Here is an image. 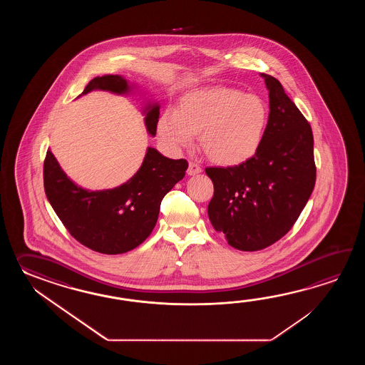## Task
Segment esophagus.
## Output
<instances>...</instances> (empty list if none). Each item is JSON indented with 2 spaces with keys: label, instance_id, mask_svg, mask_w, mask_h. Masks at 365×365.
<instances>
[{
  "label": "esophagus",
  "instance_id": "obj_1",
  "mask_svg": "<svg viewBox=\"0 0 365 365\" xmlns=\"http://www.w3.org/2000/svg\"><path fill=\"white\" fill-rule=\"evenodd\" d=\"M202 168L200 164L194 163V162H189V167H187V175L189 176H194L201 173Z\"/></svg>",
  "mask_w": 365,
  "mask_h": 365
}]
</instances>
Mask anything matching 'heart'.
<instances>
[{
	"label": "heart",
	"instance_id": "1",
	"mask_svg": "<svg viewBox=\"0 0 365 365\" xmlns=\"http://www.w3.org/2000/svg\"><path fill=\"white\" fill-rule=\"evenodd\" d=\"M269 124V109L256 95L225 86L194 90L158 121V135L172 150L189 148L194 134L210 160L239 165L256 155Z\"/></svg>",
	"mask_w": 365,
	"mask_h": 365
}]
</instances>
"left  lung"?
Returning <instances> with one entry per match:
<instances>
[{"instance_id": "obj_1", "label": "left lung", "mask_w": 365, "mask_h": 365, "mask_svg": "<svg viewBox=\"0 0 365 365\" xmlns=\"http://www.w3.org/2000/svg\"><path fill=\"white\" fill-rule=\"evenodd\" d=\"M269 90V124L256 155L235 167H210L214 184L210 222L244 252L267 248L300 217L316 184L309 123L277 78L261 74Z\"/></svg>"}]
</instances>
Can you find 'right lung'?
<instances>
[{
	"label": "right lung",
	"instance_id": "add662e5",
	"mask_svg": "<svg viewBox=\"0 0 365 365\" xmlns=\"http://www.w3.org/2000/svg\"><path fill=\"white\" fill-rule=\"evenodd\" d=\"M93 90L129 93L121 76L93 78L82 95ZM159 106L146 108L145 124L156 134ZM185 159L173 160L148 148L140 170L121 186L107 190H86L62 171L48 150L44 160V190L48 201L70 235L82 245L103 255H121L137 248L154 230L164 195L185 176Z\"/></svg>",
	"mask_w": 365,
	"mask_h": 365
}]
</instances>
